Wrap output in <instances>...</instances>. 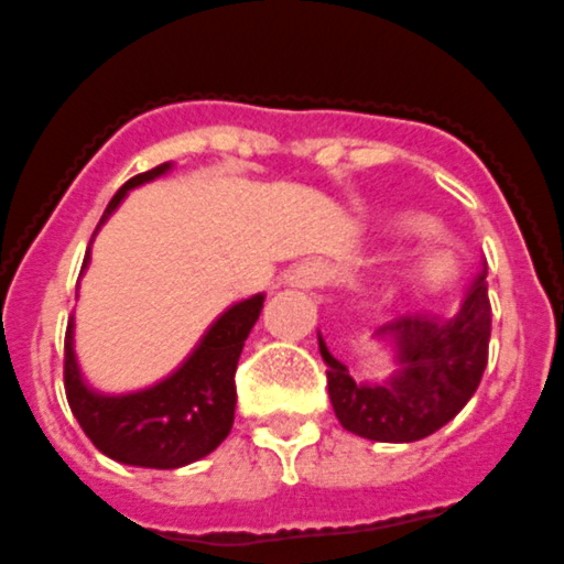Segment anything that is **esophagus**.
Wrapping results in <instances>:
<instances>
[{"label": "esophagus", "mask_w": 564, "mask_h": 564, "mask_svg": "<svg viewBox=\"0 0 564 564\" xmlns=\"http://www.w3.org/2000/svg\"><path fill=\"white\" fill-rule=\"evenodd\" d=\"M328 278H330L328 264H325V261H319V258L303 261V264H297L292 272H289V283L297 289H317V286H323Z\"/></svg>", "instance_id": "1"}]
</instances>
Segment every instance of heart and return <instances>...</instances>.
Masks as SVG:
<instances>
[{
	"label": "heart",
	"mask_w": 564,
	"mask_h": 564,
	"mask_svg": "<svg viewBox=\"0 0 564 564\" xmlns=\"http://www.w3.org/2000/svg\"><path fill=\"white\" fill-rule=\"evenodd\" d=\"M417 228L423 230L425 223H417ZM454 252H448L445 247H436V250L425 252V258L420 261V275H423L425 281H445V278L454 272Z\"/></svg>",
	"instance_id": "obj_1"
}]
</instances>
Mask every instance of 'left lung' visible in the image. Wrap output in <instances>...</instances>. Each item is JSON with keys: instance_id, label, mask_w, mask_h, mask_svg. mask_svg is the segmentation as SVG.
I'll use <instances>...</instances> for the list:
<instances>
[{"instance_id": "8db88e82", "label": "left lung", "mask_w": 564, "mask_h": 564, "mask_svg": "<svg viewBox=\"0 0 564 564\" xmlns=\"http://www.w3.org/2000/svg\"><path fill=\"white\" fill-rule=\"evenodd\" d=\"M489 330L492 306L484 267L454 314L406 312L378 330L398 345L403 370L392 381L361 387L319 339L336 417L350 434L376 442H414L434 434L476 394L487 367Z\"/></svg>"}]
</instances>
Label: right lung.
Instances as JSON below:
<instances>
[{"label":"right lung","instance_id":"right-lung-1","mask_svg":"<svg viewBox=\"0 0 564 564\" xmlns=\"http://www.w3.org/2000/svg\"><path fill=\"white\" fill-rule=\"evenodd\" d=\"M166 170L170 163H161L155 170L130 177L113 194L99 225L122 203L128 188L141 186ZM86 264L88 252L83 258V267ZM261 306H264L261 294L236 303L214 323L192 359L175 376L158 387L122 394V398L94 394L80 381L75 350H72V323H68L66 339H63V387H66L72 414L88 440L110 459L122 465L155 467V470L183 467L219 448L234 425L236 365H239L245 339L261 314Z\"/></svg>","mask_w":564,"mask_h":564}]
</instances>
